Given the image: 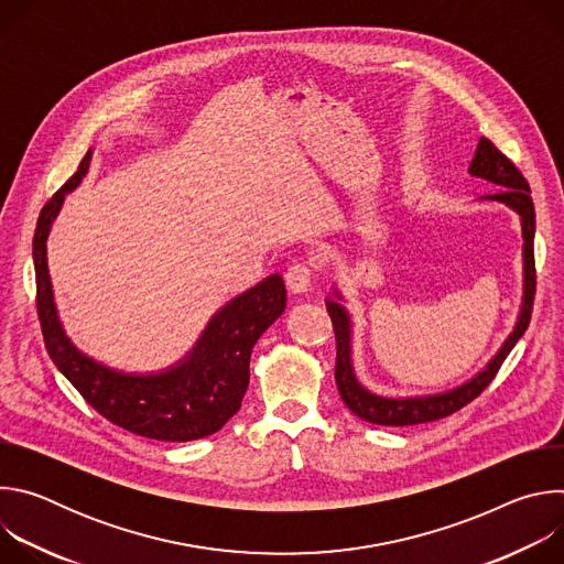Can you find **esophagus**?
Segmentation results:
<instances>
[{"label": "esophagus", "mask_w": 564, "mask_h": 564, "mask_svg": "<svg viewBox=\"0 0 564 564\" xmlns=\"http://www.w3.org/2000/svg\"><path fill=\"white\" fill-rule=\"evenodd\" d=\"M312 283V268L305 263H294L285 272V285L292 294H305Z\"/></svg>", "instance_id": "esophagus-1"}]
</instances>
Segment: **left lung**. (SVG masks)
Here are the masks:
<instances>
[{
	"label": "left lung",
	"mask_w": 564,
	"mask_h": 564,
	"mask_svg": "<svg viewBox=\"0 0 564 564\" xmlns=\"http://www.w3.org/2000/svg\"><path fill=\"white\" fill-rule=\"evenodd\" d=\"M468 174L473 178L487 181L500 189L494 194L479 196L477 203H494L511 209L520 218L522 229V301L516 316L513 330L507 335L498 352L481 366L470 379L440 392L429 394H381L370 388H366L352 366V316L344 305V294L337 285H333V296L326 299V310L333 318L335 339H337V366H335V379L344 404L364 422L379 424V426H413V424H426L442 417L453 415L462 406H466L470 399H475L481 390H485L496 372L500 370L502 361L509 357L518 339L524 335L529 321H531V307H533V294H535V263H533V236H535V209L531 200V189L524 176L516 170L511 160L494 147L491 140L485 135L479 138L473 160L468 165Z\"/></svg>",
	"instance_id": "8db88e82"
}]
</instances>
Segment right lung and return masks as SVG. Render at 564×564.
Listing matches in <instances>:
<instances>
[{"label":"right lung","mask_w":564,"mask_h":564,"mask_svg":"<svg viewBox=\"0 0 564 564\" xmlns=\"http://www.w3.org/2000/svg\"><path fill=\"white\" fill-rule=\"evenodd\" d=\"M91 155L89 149L77 172L44 205L33 238L37 314L46 350L75 390L116 426L160 442L207 437L240 409L250 383L252 348L285 310L283 276L279 272L270 274L229 299L207 321L192 350L163 370L124 372L89 357L70 341L62 326L46 243L66 194L87 176Z\"/></svg>","instance_id":"add662e5"}]
</instances>
